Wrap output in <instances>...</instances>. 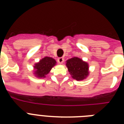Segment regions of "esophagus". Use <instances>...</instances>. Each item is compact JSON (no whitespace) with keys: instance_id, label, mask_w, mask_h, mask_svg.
<instances>
[{"instance_id":"1","label":"esophagus","mask_w":124,"mask_h":124,"mask_svg":"<svg viewBox=\"0 0 124 124\" xmlns=\"http://www.w3.org/2000/svg\"><path fill=\"white\" fill-rule=\"evenodd\" d=\"M57 61H58V62L59 63V64H62L63 62H64V58H62V57H60V58H58V59H57Z\"/></svg>"}]
</instances>
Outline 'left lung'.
<instances>
[{"mask_svg": "<svg viewBox=\"0 0 124 124\" xmlns=\"http://www.w3.org/2000/svg\"><path fill=\"white\" fill-rule=\"evenodd\" d=\"M66 66L71 77L78 81L85 79L89 74L88 63L77 56L66 60Z\"/></svg>", "mask_w": 124, "mask_h": 124, "instance_id": "1", "label": "left lung"}]
</instances>
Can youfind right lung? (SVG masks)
I'll return each instance as SVG.
<instances>
[{
    "mask_svg": "<svg viewBox=\"0 0 124 124\" xmlns=\"http://www.w3.org/2000/svg\"><path fill=\"white\" fill-rule=\"evenodd\" d=\"M56 64V61L54 58L46 56L40 60L39 62L35 64L33 75L38 78H44Z\"/></svg>",
    "mask_w": 124,
    "mask_h": 124,
    "instance_id": "1",
    "label": "right lung"
}]
</instances>
